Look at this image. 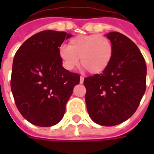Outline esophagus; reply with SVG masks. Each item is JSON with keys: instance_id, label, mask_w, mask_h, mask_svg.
Masks as SVG:
<instances>
[{"instance_id": "obj_1", "label": "esophagus", "mask_w": 154, "mask_h": 154, "mask_svg": "<svg viewBox=\"0 0 154 154\" xmlns=\"http://www.w3.org/2000/svg\"><path fill=\"white\" fill-rule=\"evenodd\" d=\"M83 82H84V77L81 76V77H80V83L82 84V83H83Z\"/></svg>"}]
</instances>
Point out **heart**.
Masks as SVG:
<instances>
[{
    "mask_svg": "<svg viewBox=\"0 0 154 154\" xmlns=\"http://www.w3.org/2000/svg\"><path fill=\"white\" fill-rule=\"evenodd\" d=\"M113 54L109 38L98 35H78L71 38L68 46L59 48V56L65 68L72 70L79 63L90 73L97 74L106 69Z\"/></svg>",
    "mask_w": 154,
    "mask_h": 154,
    "instance_id": "1",
    "label": "heart"
}]
</instances>
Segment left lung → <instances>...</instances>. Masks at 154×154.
<instances>
[{
	"label": "left lung",
	"instance_id": "obj_1",
	"mask_svg": "<svg viewBox=\"0 0 154 154\" xmlns=\"http://www.w3.org/2000/svg\"><path fill=\"white\" fill-rule=\"evenodd\" d=\"M106 37L113 54L106 70L85 77V100L91 119L100 125L121 124L134 115L146 90L147 67L139 48L119 32Z\"/></svg>",
	"mask_w": 154,
	"mask_h": 154
}]
</instances>
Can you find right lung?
<instances>
[{"label": "right lung", "instance_id": "right-lung-1", "mask_svg": "<svg viewBox=\"0 0 154 154\" xmlns=\"http://www.w3.org/2000/svg\"><path fill=\"white\" fill-rule=\"evenodd\" d=\"M72 35L44 30L29 38L16 52L11 87L16 107L33 125L49 127L63 119L80 75L63 67L59 47Z\"/></svg>", "mask_w": 154, "mask_h": 154}]
</instances>
